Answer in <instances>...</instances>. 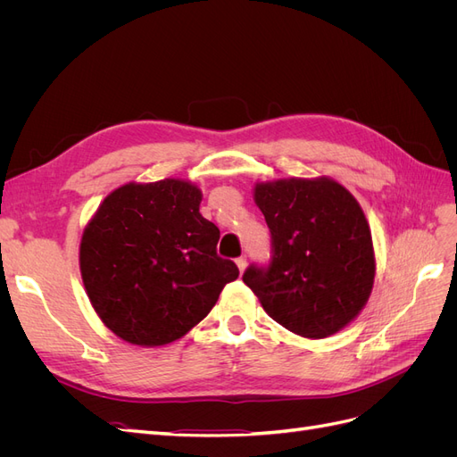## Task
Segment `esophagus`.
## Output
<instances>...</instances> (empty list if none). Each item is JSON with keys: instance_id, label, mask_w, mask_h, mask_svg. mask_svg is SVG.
Masks as SVG:
<instances>
[{"instance_id": "esophagus-1", "label": "esophagus", "mask_w": 457, "mask_h": 457, "mask_svg": "<svg viewBox=\"0 0 457 457\" xmlns=\"http://www.w3.org/2000/svg\"><path fill=\"white\" fill-rule=\"evenodd\" d=\"M237 265H238L240 272H244V270H245V265H247V259H245V255H242V257H238V259H237Z\"/></svg>"}]
</instances>
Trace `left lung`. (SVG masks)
<instances>
[{
  "mask_svg": "<svg viewBox=\"0 0 457 457\" xmlns=\"http://www.w3.org/2000/svg\"><path fill=\"white\" fill-rule=\"evenodd\" d=\"M270 230V262L244 284L286 329L322 339L362 311L376 276L368 220L351 192L328 177L255 185Z\"/></svg>",
  "mask_w": 457,
  "mask_h": 457,
  "instance_id": "left-lung-1",
  "label": "left lung"
}]
</instances>
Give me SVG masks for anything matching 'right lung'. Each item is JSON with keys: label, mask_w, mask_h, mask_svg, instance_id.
Returning <instances> with one entry per match:
<instances>
[{"label": "right lung", "mask_w": 457, "mask_h": 457, "mask_svg": "<svg viewBox=\"0 0 457 457\" xmlns=\"http://www.w3.org/2000/svg\"><path fill=\"white\" fill-rule=\"evenodd\" d=\"M200 202V188L179 179L129 183L110 192L86 227L81 278L123 341L158 347L183 337L238 278V267L217 255L219 228Z\"/></svg>", "instance_id": "right-lung-1"}]
</instances>
